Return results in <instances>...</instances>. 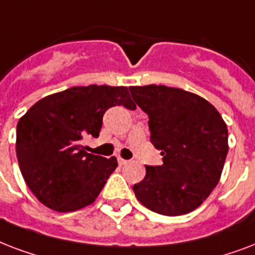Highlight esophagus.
<instances>
[{
	"mask_svg": "<svg viewBox=\"0 0 255 255\" xmlns=\"http://www.w3.org/2000/svg\"><path fill=\"white\" fill-rule=\"evenodd\" d=\"M129 162V161H126V159H124V158H121V157H120V158H118V163H120V165H126V163Z\"/></svg>",
	"mask_w": 255,
	"mask_h": 255,
	"instance_id": "1",
	"label": "esophagus"
}]
</instances>
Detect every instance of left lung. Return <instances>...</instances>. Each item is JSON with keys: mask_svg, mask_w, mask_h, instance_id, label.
<instances>
[{"mask_svg": "<svg viewBox=\"0 0 255 255\" xmlns=\"http://www.w3.org/2000/svg\"><path fill=\"white\" fill-rule=\"evenodd\" d=\"M133 100L149 116L150 142L162 165L146 166L133 186L145 208L162 216L193 212L221 178L228 155V126L214 106L194 93L165 85L130 86Z\"/></svg>", "mask_w": 255, "mask_h": 255, "instance_id": "obj_1", "label": "left lung"}]
</instances>
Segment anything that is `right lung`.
Masks as SVG:
<instances>
[{
  "label": "right lung",
  "mask_w": 255,
  "mask_h": 255,
  "mask_svg": "<svg viewBox=\"0 0 255 255\" xmlns=\"http://www.w3.org/2000/svg\"><path fill=\"white\" fill-rule=\"evenodd\" d=\"M116 105L135 109L126 86H74L39 100L19 118L17 159L39 202L68 213L96 201L117 158L90 154L82 139L100 135L104 114Z\"/></svg>",
  "instance_id": "1"
}]
</instances>
